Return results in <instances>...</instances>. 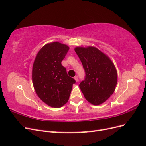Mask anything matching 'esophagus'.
Returning a JSON list of instances; mask_svg holds the SVG:
<instances>
[{"instance_id":"1","label":"esophagus","mask_w":146,"mask_h":146,"mask_svg":"<svg viewBox=\"0 0 146 146\" xmlns=\"http://www.w3.org/2000/svg\"><path fill=\"white\" fill-rule=\"evenodd\" d=\"M74 79H75V80H76V82H78V77L77 76H76L74 77Z\"/></svg>"}]
</instances>
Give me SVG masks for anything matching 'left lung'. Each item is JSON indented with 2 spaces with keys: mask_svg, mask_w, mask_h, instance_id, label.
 I'll use <instances>...</instances> for the list:
<instances>
[{
  "mask_svg": "<svg viewBox=\"0 0 146 146\" xmlns=\"http://www.w3.org/2000/svg\"><path fill=\"white\" fill-rule=\"evenodd\" d=\"M75 51L85 70V78L79 85L84 96L94 105L102 104L115 90L117 75L114 65L96 47H76Z\"/></svg>",
  "mask_w": 146,
  "mask_h": 146,
  "instance_id": "left-lung-1",
  "label": "left lung"
}]
</instances>
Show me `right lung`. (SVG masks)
I'll use <instances>...</instances> for the list:
<instances>
[{
	"label": "right lung",
	"instance_id": "obj_1",
	"mask_svg": "<svg viewBox=\"0 0 146 146\" xmlns=\"http://www.w3.org/2000/svg\"><path fill=\"white\" fill-rule=\"evenodd\" d=\"M69 50L68 46L58 42L47 44L39 51L33 65L35 91L44 102L52 107H61L67 102L76 82L61 64Z\"/></svg>",
	"mask_w": 146,
	"mask_h": 146
}]
</instances>
